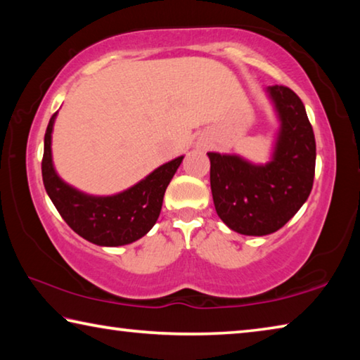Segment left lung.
Segmentation results:
<instances>
[{
  "mask_svg": "<svg viewBox=\"0 0 360 360\" xmlns=\"http://www.w3.org/2000/svg\"><path fill=\"white\" fill-rule=\"evenodd\" d=\"M281 122L271 160L254 165L240 155L208 152L217 216L241 235H270L288 224L313 188L316 141L302 100L284 85L266 89Z\"/></svg>",
  "mask_w": 360,
  "mask_h": 360,
  "instance_id": "8db88e82",
  "label": "left lung"
}]
</instances>
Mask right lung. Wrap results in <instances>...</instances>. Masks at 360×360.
I'll return each instance as SVG.
<instances>
[{
	"label": "right lung",
	"mask_w": 360,
	"mask_h": 360,
	"mask_svg": "<svg viewBox=\"0 0 360 360\" xmlns=\"http://www.w3.org/2000/svg\"><path fill=\"white\" fill-rule=\"evenodd\" d=\"M56 117L57 112L49 120L41 168L46 192L60 216L79 236L98 246H124L141 238L160 216L163 195L184 155L158 167L124 192L94 197L66 184L53 168L51 144Z\"/></svg>",
	"instance_id": "1"
}]
</instances>
